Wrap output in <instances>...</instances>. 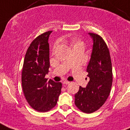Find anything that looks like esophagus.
Masks as SVG:
<instances>
[{
    "label": "esophagus",
    "mask_w": 130,
    "mask_h": 130,
    "mask_svg": "<svg viewBox=\"0 0 130 130\" xmlns=\"http://www.w3.org/2000/svg\"><path fill=\"white\" fill-rule=\"evenodd\" d=\"M69 82H68V81H66V80H65V81H63V85H68V84H69Z\"/></svg>",
    "instance_id": "obj_1"
}]
</instances>
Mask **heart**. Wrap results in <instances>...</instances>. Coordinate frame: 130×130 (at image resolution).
Segmentation results:
<instances>
[{
  "instance_id": "obj_1",
  "label": "heart",
  "mask_w": 130,
  "mask_h": 130,
  "mask_svg": "<svg viewBox=\"0 0 130 130\" xmlns=\"http://www.w3.org/2000/svg\"><path fill=\"white\" fill-rule=\"evenodd\" d=\"M71 44H72V45L73 46V47L76 46H79V45H84L82 41H81L79 39H78V38L76 37H72V39H71Z\"/></svg>"
}]
</instances>
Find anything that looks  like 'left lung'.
<instances>
[{
  "label": "left lung",
  "instance_id": "1",
  "mask_svg": "<svg viewBox=\"0 0 130 130\" xmlns=\"http://www.w3.org/2000/svg\"><path fill=\"white\" fill-rule=\"evenodd\" d=\"M93 39V50L87 67L89 82L85 87H79L74 95V103L86 113L96 111L109 95L113 82L109 51L104 39L98 34L89 33Z\"/></svg>",
  "mask_w": 130,
  "mask_h": 130
}]
</instances>
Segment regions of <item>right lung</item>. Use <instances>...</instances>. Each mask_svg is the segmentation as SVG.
<instances>
[{"instance_id":"right-lung-1","label":"right lung","mask_w":130,"mask_h":130,"mask_svg":"<svg viewBox=\"0 0 130 130\" xmlns=\"http://www.w3.org/2000/svg\"><path fill=\"white\" fill-rule=\"evenodd\" d=\"M52 31L42 34L31 42L24 58L22 71V87L26 99L37 111L51 110L57 104L62 84L45 76L48 72V38Z\"/></svg>"}]
</instances>
